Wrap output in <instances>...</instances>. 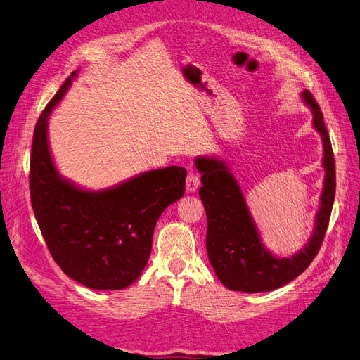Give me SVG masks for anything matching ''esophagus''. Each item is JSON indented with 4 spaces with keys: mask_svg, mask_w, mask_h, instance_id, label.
Here are the masks:
<instances>
[{
    "mask_svg": "<svg viewBox=\"0 0 360 360\" xmlns=\"http://www.w3.org/2000/svg\"><path fill=\"white\" fill-rule=\"evenodd\" d=\"M200 186V176L195 171H189L186 177V191L195 192Z\"/></svg>",
    "mask_w": 360,
    "mask_h": 360,
    "instance_id": "34e87169",
    "label": "esophagus"
}]
</instances>
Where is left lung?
I'll list each match as a JSON object with an SVG mask.
<instances>
[{
	"label": "left lung",
	"mask_w": 360,
	"mask_h": 360,
	"mask_svg": "<svg viewBox=\"0 0 360 360\" xmlns=\"http://www.w3.org/2000/svg\"><path fill=\"white\" fill-rule=\"evenodd\" d=\"M302 97L312 110L314 127L323 138L326 177L314 234L296 255L279 258L263 246L243 192L224 162L210 158L195 160L202 174L200 198L207 214V254L216 276L233 291H271L296 279L317 257L328 230L336 188L333 150L319 103L308 90Z\"/></svg>",
	"instance_id": "obj_1"
}]
</instances>
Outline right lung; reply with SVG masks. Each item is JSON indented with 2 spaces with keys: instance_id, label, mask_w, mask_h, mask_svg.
Wrapping results in <instances>:
<instances>
[{
  "instance_id": "1",
  "label": "right lung",
  "mask_w": 360,
  "mask_h": 360,
  "mask_svg": "<svg viewBox=\"0 0 360 360\" xmlns=\"http://www.w3.org/2000/svg\"><path fill=\"white\" fill-rule=\"evenodd\" d=\"M73 72L40 114L30 159L31 205L60 269L93 290H122L146 267L162 212L180 200L186 169L139 174L112 189L90 192L60 177L48 146V117L68 91Z\"/></svg>"
}]
</instances>
